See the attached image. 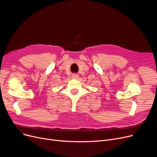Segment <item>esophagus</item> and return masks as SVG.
<instances>
[{
    "label": "esophagus",
    "mask_w": 157,
    "mask_h": 157,
    "mask_svg": "<svg viewBox=\"0 0 157 157\" xmlns=\"http://www.w3.org/2000/svg\"><path fill=\"white\" fill-rule=\"evenodd\" d=\"M78 77V75L77 74H72V78L73 79H77Z\"/></svg>",
    "instance_id": "34e87169"
}]
</instances>
